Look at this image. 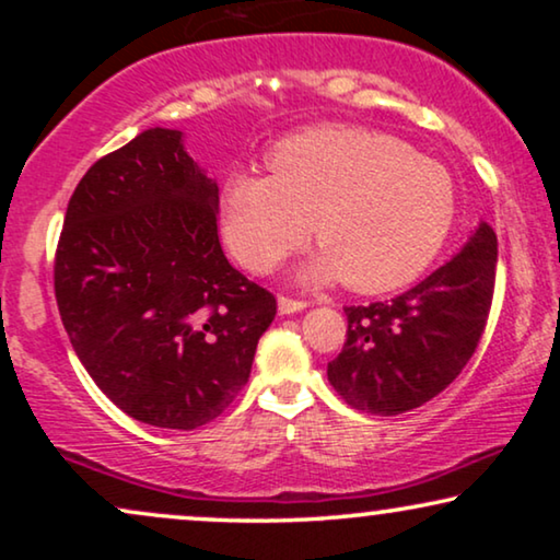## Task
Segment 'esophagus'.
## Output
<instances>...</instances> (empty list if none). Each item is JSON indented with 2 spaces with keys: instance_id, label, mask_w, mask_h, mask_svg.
Returning a JSON list of instances; mask_svg holds the SVG:
<instances>
[{
  "instance_id": "34e87169",
  "label": "esophagus",
  "mask_w": 560,
  "mask_h": 560,
  "mask_svg": "<svg viewBox=\"0 0 560 560\" xmlns=\"http://www.w3.org/2000/svg\"><path fill=\"white\" fill-rule=\"evenodd\" d=\"M305 308H308V305H305L303 301H293V298H285V295L278 298V311H280V316H293V313H301V311H305Z\"/></svg>"
}]
</instances>
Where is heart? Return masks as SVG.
I'll return each instance as SVG.
<instances>
[{"instance_id": "b5f03b06", "label": "heart", "mask_w": 560, "mask_h": 560, "mask_svg": "<svg viewBox=\"0 0 560 560\" xmlns=\"http://www.w3.org/2000/svg\"><path fill=\"white\" fill-rule=\"evenodd\" d=\"M270 175L236 171L221 194L224 236L240 262L267 272L311 234L320 242L308 282L389 293L425 272L454 226L446 167L397 137L320 125L267 155Z\"/></svg>"}]
</instances>
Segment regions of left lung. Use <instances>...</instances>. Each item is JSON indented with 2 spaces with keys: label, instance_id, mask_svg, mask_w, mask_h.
I'll list each match as a JSON object with an SVG mask.
<instances>
[{
  "label": "left lung",
  "instance_id": "obj_1",
  "mask_svg": "<svg viewBox=\"0 0 560 560\" xmlns=\"http://www.w3.org/2000/svg\"><path fill=\"white\" fill-rule=\"evenodd\" d=\"M497 234L479 221L446 265L385 303L343 308L349 320L328 382L351 408L400 416L443 393L469 362L492 305Z\"/></svg>",
  "mask_w": 560,
  "mask_h": 560
}]
</instances>
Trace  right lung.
Listing matches in <instances>:
<instances>
[{
	"mask_svg": "<svg viewBox=\"0 0 560 560\" xmlns=\"http://www.w3.org/2000/svg\"><path fill=\"white\" fill-rule=\"evenodd\" d=\"M219 186L180 129L96 160L68 201L56 301L75 357L140 423L194 431L247 385L278 303L224 257Z\"/></svg>",
	"mask_w": 560,
	"mask_h": 560,
	"instance_id": "obj_1",
	"label": "right lung"
}]
</instances>
